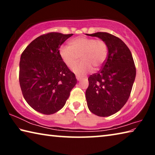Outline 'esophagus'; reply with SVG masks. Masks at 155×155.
I'll use <instances>...</instances> for the list:
<instances>
[{
    "mask_svg": "<svg viewBox=\"0 0 155 155\" xmlns=\"http://www.w3.org/2000/svg\"><path fill=\"white\" fill-rule=\"evenodd\" d=\"M77 81H80L81 79H82V77H79V76H77Z\"/></svg>",
    "mask_w": 155,
    "mask_h": 155,
    "instance_id": "esophagus-1",
    "label": "esophagus"
}]
</instances>
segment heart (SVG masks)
<instances>
[{
  "instance_id": "heart-1",
  "label": "heart",
  "mask_w": 155,
  "mask_h": 155,
  "mask_svg": "<svg viewBox=\"0 0 155 155\" xmlns=\"http://www.w3.org/2000/svg\"><path fill=\"white\" fill-rule=\"evenodd\" d=\"M59 54L69 68H72L81 56L82 61L73 67L72 71L77 75H84L92 71L93 68L98 70L103 66L107 58L108 48L101 40L78 37L71 41V46L60 47Z\"/></svg>"
}]
</instances>
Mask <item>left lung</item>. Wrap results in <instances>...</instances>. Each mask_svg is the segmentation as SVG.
Here are the masks:
<instances>
[{"label":"left lung","mask_w":155,"mask_h":155,"mask_svg":"<svg viewBox=\"0 0 155 155\" xmlns=\"http://www.w3.org/2000/svg\"><path fill=\"white\" fill-rule=\"evenodd\" d=\"M87 35L101 39L108 48L102 69L88 78L87 107L98 116H110L119 111L129 98L136 76L134 61L129 48L117 37L105 32Z\"/></svg>","instance_id":"obj_1"}]
</instances>
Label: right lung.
I'll return each mask as SVG.
<instances>
[{"label": "right lung", "mask_w": 155, "mask_h": 155, "mask_svg": "<svg viewBox=\"0 0 155 155\" xmlns=\"http://www.w3.org/2000/svg\"><path fill=\"white\" fill-rule=\"evenodd\" d=\"M72 35L55 32L42 35L21 54L19 81L22 95L41 114L51 115L61 109L77 83L59 54L60 46Z\"/></svg>", "instance_id": "add662e5"}]
</instances>
